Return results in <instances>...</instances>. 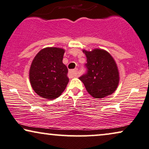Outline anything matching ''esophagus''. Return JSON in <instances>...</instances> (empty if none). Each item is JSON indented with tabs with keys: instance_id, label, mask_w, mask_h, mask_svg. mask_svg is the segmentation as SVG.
Instances as JSON below:
<instances>
[{
	"instance_id": "34e87169",
	"label": "esophagus",
	"mask_w": 149,
	"mask_h": 149,
	"mask_svg": "<svg viewBox=\"0 0 149 149\" xmlns=\"http://www.w3.org/2000/svg\"><path fill=\"white\" fill-rule=\"evenodd\" d=\"M69 73L73 77H76L77 76V69H72V70L69 71Z\"/></svg>"
}]
</instances>
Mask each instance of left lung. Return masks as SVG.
Listing matches in <instances>:
<instances>
[{
	"label": "left lung",
	"mask_w": 149,
	"mask_h": 149,
	"mask_svg": "<svg viewBox=\"0 0 149 149\" xmlns=\"http://www.w3.org/2000/svg\"><path fill=\"white\" fill-rule=\"evenodd\" d=\"M87 71L79 79L94 98H103L116 91L119 84V71L111 55L101 49L83 50Z\"/></svg>",
	"instance_id": "obj_1"
}]
</instances>
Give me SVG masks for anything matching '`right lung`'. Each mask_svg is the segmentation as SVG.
<instances>
[{
    "instance_id": "right-lung-1",
    "label": "right lung",
    "mask_w": 149,
    "mask_h": 149,
    "mask_svg": "<svg viewBox=\"0 0 149 149\" xmlns=\"http://www.w3.org/2000/svg\"><path fill=\"white\" fill-rule=\"evenodd\" d=\"M65 49L46 47L33 58L29 80L33 91L43 98L55 99L65 91L69 82L68 69L63 63Z\"/></svg>"
}]
</instances>
